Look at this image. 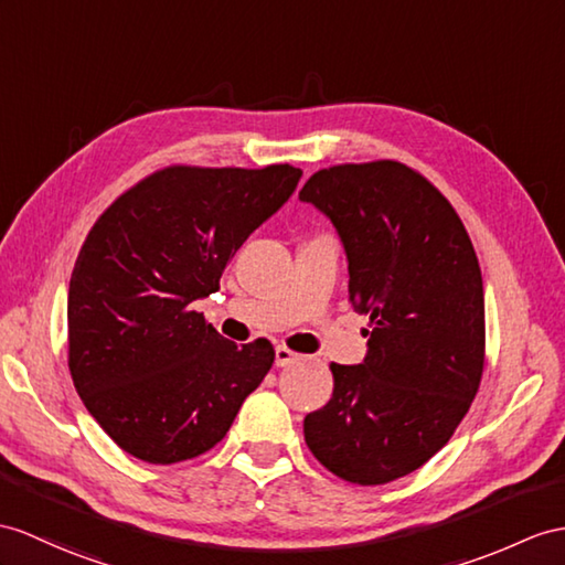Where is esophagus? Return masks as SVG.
Returning <instances> with one entry per match:
<instances>
[{"instance_id": "obj_1", "label": "esophagus", "mask_w": 565, "mask_h": 565, "mask_svg": "<svg viewBox=\"0 0 565 565\" xmlns=\"http://www.w3.org/2000/svg\"><path fill=\"white\" fill-rule=\"evenodd\" d=\"M301 360V354H297V352H292V350H287V348H282V345H278L275 348V366H292V364H297Z\"/></svg>"}]
</instances>
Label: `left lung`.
I'll use <instances>...</instances> for the list:
<instances>
[{"label":"left lung","instance_id":"8db88e82","mask_svg":"<svg viewBox=\"0 0 565 565\" xmlns=\"http://www.w3.org/2000/svg\"><path fill=\"white\" fill-rule=\"evenodd\" d=\"M299 201L345 246L350 301L369 313L362 364H330L333 397L305 417L326 470L374 487L441 450L484 369V287L475 246L448 199L403 162L319 170Z\"/></svg>","mask_w":565,"mask_h":565}]
</instances>
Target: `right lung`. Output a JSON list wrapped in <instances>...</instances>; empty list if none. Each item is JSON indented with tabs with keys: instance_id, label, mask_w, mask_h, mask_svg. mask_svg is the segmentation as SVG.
I'll list each match as a JSON object with an SVG mask.
<instances>
[{
	"instance_id": "obj_1",
	"label": "right lung",
	"mask_w": 565,
	"mask_h": 565,
	"mask_svg": "<svg viewBox=\"0 0 565 565\" xmlns=\"http://www.w3.org/2000/svg\"><path fill=\"white\" fill-rule=\"evenodd\" d=\"M292 164H172L109 205L68 282V371L86 409L129 456L172 465L223 441L270 371L268 340L235 345L191 311L230 258L282 209Z\"/></svg>"
}]
</instances>
